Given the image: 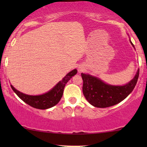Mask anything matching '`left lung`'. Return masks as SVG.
I'll return each instance as SVG.
<instances>
[{"mask_svg": "<svg viewBox=\"0 0 147 147\" xmlns=\"http://www.w3.org/2000/svg\"><path fill=\"white\" fill-rule=\"evenodd\" d=\"M130 42L134 47L131 41ZM81 75L84 82L82 90L86 99L95 107L107 108L122 102L131 93L137 83L139 69L133 79L124 86L110 85L89 74L82 73Z\"/></svg>", "mask_w": 147, "mask_h": 147, "instance_id": "1", "label": "left lung"}]
</instances>
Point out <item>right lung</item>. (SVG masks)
Listing matches in <instances>:
<instances>
[{"label": "right lung", "instance_id": "1", "mask_svg": "<svg viewBox=\"0 0 147 147\" xmlns=\"http://www.w3.org/2000/svg\"><path fill=\"white\" fill-rule=\"evenodd\" d=\"M77 72L78 71L76 69L69 72L53 89L49 90L47 93L42 94V95H27V94H25L18 91L12 85H11V86L15 94L26 104H29L32 107L37 108V109L45 110L55 106L60 101L62 96H63V89L65 88V84L71 79L72 76H75L77 74Z\"/></svg>", "mask_w": 147, "mask_h": 147}]
</instances>
